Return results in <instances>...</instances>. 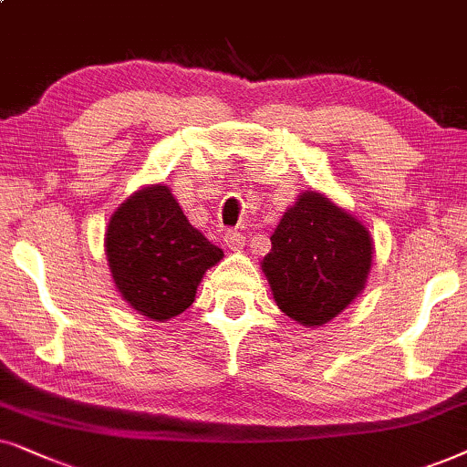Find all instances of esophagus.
Wrapping results in <instances>:
<instances>
[{
	"mask_svg": "<svg viewBox=\"0 0 467 467\" xmlns=\"http://www.w3.org/2000/svg\"><path fill=\"white\" fill-rule=\"evenodd\" d=\"M223 244H226L228 250L239 252V250H244L245 237L239 233V230H226V237H223Z\"/></svg>",
	"mask_w": 467,
	"mask_h": 467,
	"instance_id": "34e87169",
	"label": "esophagus"
}]
</instances>
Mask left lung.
<instances>
[{
  "mask_svg": "<svg viewBox=\"0 0 467 467\" xmlns=\"http://www.w3.org/2000/svg\"><path fill=\"white\" fill-rule=\"evenodd\" d=\"M371 254L369 233L357 217L306 192L277 223L263 271L285 316L322 327L365 288Z\"/></svg>",
  "mask_w": 467,
  "mask_h": 467,
  "instance_id": "obj_1",
  "label": "left lung"
}]
</instances>
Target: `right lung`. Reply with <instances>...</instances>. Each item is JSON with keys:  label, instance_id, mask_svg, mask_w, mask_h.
Wrapping results in <instances>:
<instances>
[{"label": "right lung", "instance_id": "right-lung-1", "mask_svg": "<svg viewBox=\"0 0 467 467\" xmlns=\"http://www.w3.org/2000/svg\"><path fill=\"white\" fill-rule=\"evenodd\" d=\"M104 245L121 296L158 322L185 312L204 271L223 256L192 226L166 185L128 198L110 217Z\"/></svg>", "mask_w": 467, "mask_h": 467}]
</instances>
